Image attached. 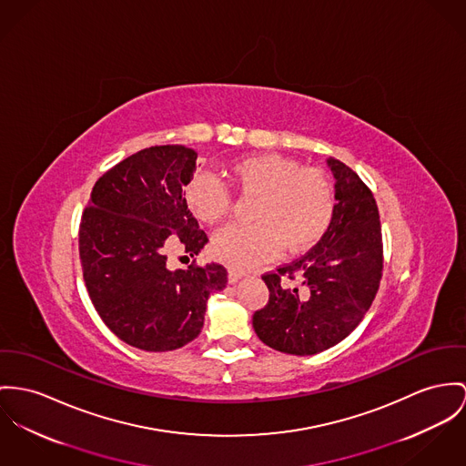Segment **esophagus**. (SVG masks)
I'll list each match as a JSON object with an SVG mask.
<instances>
[{"label":"esophagus","mask_w":466,"mask_h":466,"mask_svg":"<svg viewBox=\"0 0 466 466\" xmlns=\"http://www.w3.org/2000/svg\"><path fill=\"white\" fill-rule=\"evenodd\" d=\"M245 277L243 271H238V269H228V282L230 284H236L238 280H241Z\"/></svg>","instance_id":"esophagus-1"}]
</instances>
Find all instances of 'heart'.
<instances>
[{
	"mask_svg": "<svg viewBox=\"0 0 466 466\" xmlns=\"http://www.w3.org/2000/svg\"><path fill=\"white\" fill-rule=\"evenodd\" d=\"M225 176L241 195L257 197L253 225H230L213 239L216 258L236 269H250L280 255L312 248L335 215V189L319 168L260 152L234 159ZM186 208L204 225L223 221L232 209L228 187L208 174L193 176L184 187Z\"/></svg>",
	"mask_w": 466,
	"mask_h": 466,
	"instance_id": "heart-1",
	"label": "heart"
}]
</instances>
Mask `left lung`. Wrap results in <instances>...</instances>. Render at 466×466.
Masks as SVG:
<instances>
[{"label":"left lung","instance_id":"1","mask_svg":"<svg viewBox=\"0 0 466 466\" xmlns=\"http://www.w3.org/2000/svg\"><path fill=\"white\" fill-rule=\"evenodd\" d=\"M335 215L321 241L303 257L262 277L269 301L253 329L269 348L309 357L344 340L370 309L383 271L380 213L372 191L339 159Z\"/></svg>","mask_w":466,"mask_h":466}]
</instances>
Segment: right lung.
<instances>
[{"mask_svg":"<svg viewBox=\"0 0 466 466\" xmlns=\"http://www.w3.org/2000/svg\"><path fill=\"white\" fill-rule=\"evenodd\" d=\"M197 165L184 145L144 148L96 182L79 225L88 296L126 344L163 353L198 337L208 299L227 286L221 264L168 269L167 251L198 255L206 232L187 211L182 187Z\"/></svg>","mask_w":466,"mask_h":466,"instance_id":"add662e5","label":"right lung"}]
</instances>
